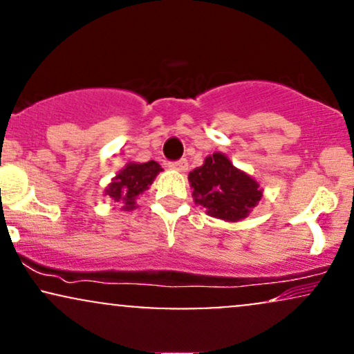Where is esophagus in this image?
<instances>
[{"label": "esophagus", "mask_w": 354, "mask_h": 354, "mask_svg": "<svg viewBox=\"0 0 354 354\" xmlns=\"http://www.w3.org/2000/svg\"><path fill=\"white\" fill-rule=\"evenodd\" d=\"M169 168L176 169V171H180V173H185L186 169H188V161H186V160L173 161V163H169Z\"/></svg>", "instance_id": "esophagus-1"}]
</instances>
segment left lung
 <instances>
[{
	"label": "left lung",
	"instance_id": "obj_1",
	"mask_svg": "<svg viewBox=\"0 0 354 354\" xmlns=\"http://www.w3.org/2000/svg\"><path fill=\"white\" fill-rule=\"evenodd\" d=\"M193 200L209 216L236 223L246 218L261 200L263 189L258 181L228 160L223 153H213L203 166L189 173Z\"/></svg>",
	"mask_w": 354,
	"mask_h": 354
}]
</instances>
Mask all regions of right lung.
<instances>
[{
    "mask_svg": "<svg viewBox=\"0 0 354 354\" xmlns=\"http://www.w3.org/2000/svg\"><path fill=\"white\" fill-rule=\"evenodd\" d=\"M161 166L156 161L148 163H128L120 173L113 178L104 194L111 200L123 203L121 209L131 211L136 208V198L143 194L151 186L154 178L161 171Z\"/></svg>",
    "mask_w": 354,
    "mask_h": 354,
    "instance_id": "add662e5",
    "label": "right lung"
}]
</instances>
